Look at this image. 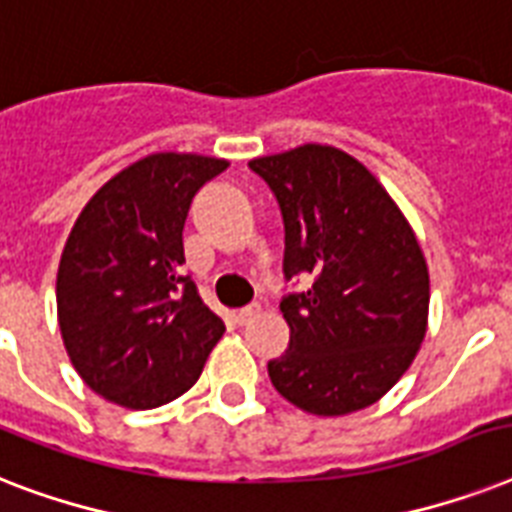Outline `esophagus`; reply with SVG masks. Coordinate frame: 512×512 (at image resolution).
Segmentation results:
<instances>
[{"instance_id":"1","label":"esophagus","mask_w":512,"mask_h":512,"mask_svg":"<svg viewBox=\"0 0 512 512\" xmlns=\"http://www.w3.org/2000/svg\"><path fill=\"white\" fill-rule=\"evenodd\" d=\"M257 313H260V305L252 303V305H247V308H241V311L236 313V321H239L241 327H244V324H249V321L255 319Z\"/></svg>"}]
</instances>
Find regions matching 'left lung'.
<instances>
[{
  "instance_id": "obj_1",
  "label": "left lung",
  "mask_w": 512,
  "mask_h": 512,
  "mask_svg": "<svg viewBox=\"0 0 512 512\" xmlns=\"http://www.w3.org/2000/svg\"><path fill=\"white\" fill-rule=\"evenodd\" d=\"M284 217V279L311 273L281 313L289 348L268 361L273 388L319 417L372 406L420 350L430 279L412 225L377 177L340 148L308 146L249 162Z\"/></svg>"
}]
</instances>
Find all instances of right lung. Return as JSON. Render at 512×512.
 <instances>
[{
    "label": "right lung",
    "instance_id": "obj_1",
    "mask_svg": "<svg viewBox=\"0 0 512 512\" xmlns=\"http://www.w3.org/2000/svg\"><path fill=\"white\" fill-rule=\"evenodd\" d=\"M225 167L212 156L151 154L76 217L58 268V324L98 396L127 409L170 404L223 337V319L183 276V225L193 196Z\"/></svg>",
    "mask_w": 512,
    "mask_h": 512
}]
</instances>
